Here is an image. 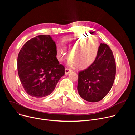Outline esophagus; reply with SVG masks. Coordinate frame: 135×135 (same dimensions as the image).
<instances>
[{
  "instance_id": "obj_1",
  "label": "esophagus",
  "mask_w": 135,
  "mask_h": 135,
  "mask_svg": "<svg viewBox=\"0 0 135 135\" xmlns=\"http://www.w3.org/2000/svg\"><path fill=\"white\" fill-rule=\"evenodd\" d=\"M72 70H71V69H69V68H66V69H65V74H69L70 72H71Z\"/></svg>"
}]
</instances>
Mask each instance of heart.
Returning a JSON list of instances; mask_svg holds the SVG:
<instances>
[{"label": "heart", "mask_w": 135, "mask_h": 135, "mask_svg": "<svg viewBox=\"0 0 135 135\" xmlns=\"http://www.w3.org/2000/svg\"><path fill=\"white\" fill-rule=\"evenodd\" d=\"M65 48L61 46H57V57L59 61H62L68 58L71 53L74 60H70L71 65L77 66L80 69H84L90 66L95 60L99 49V43L95 37H88L85 34H75L65 37L62 41ZM81 49L82 57L81 60L74 55L78 48ZM68 50V52L65 50Z\"/></svg>", "instance_id": "obj_1"}]
</instances>
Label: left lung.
Listing matches in <instances>:
<instances>
[{
  "label": "left lung",
  "mask_w": 135,
  "mask_h": 135,
  "mask_svg": "<svg viewBox=\"0 0 135 135\" xmlns=\"http://www.w3.org/2000/svg\"><path fill=\"white\" fill-rule=\"evenodd\" d=\"M116 74V64L109 46L101 43L94 61L79 73L78 91L89 102L102 100L110 90Z\"/></svg>",
  "instance_id": "left-lung-1"
}]
</instances>
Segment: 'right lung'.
<instances>
[{"instance_id": "obj_1", "label": "right lung", "mask_w": 135, "mask_h": 135, "mask_svg": "<svg viewBox=\"0 0 135 135\" xmlns=\"http://www.w3.org/2000/svg\"><path fill=\"white\" fill-rule=\"evenodd\" d=\"M56 46L50 35H39L27 42L17 56V71L26 92L34 98L50 94L65 67L56 57Z\"/></svg>"}]
</instances>
